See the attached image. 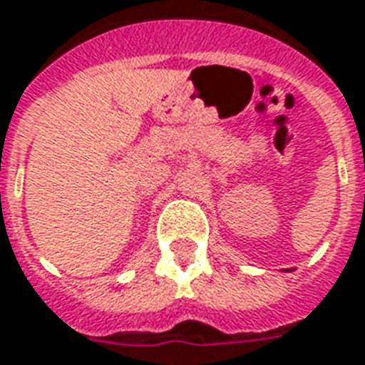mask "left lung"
Listing matches in <instances>:
<instances>
[{"label": "left lung", "instance_id": "left-lung-1", "mask_svg": "<svg viewBox=\"0 0 365 365\" xmlns=\"http://www.w3.org/2000/svg\"><path fill=\"white\" fill-rule=\"evenodd\" d=\"M285 272H291V269H285Z\"/></svg>", "mask_w": 365, "mask_h": 365}]
</instances>
